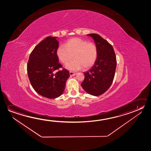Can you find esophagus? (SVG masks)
<instances>
[{
    "label": "esophagus",
    "mask_w": 151,
    "mask_h": 151,
    "mask_svg": "<svg viewBox=\"0 0 151 151\" xmlns=\"http://www.w3.org/2000/svg\"><path fill=\"white\" fill-rule=\"evenodd\" d=\"M70 75L71 76H74L76 74V73H75V72H72V71H70L69 72Z\"/></svg>",
    "instance_id": "1"
}]
</instances>
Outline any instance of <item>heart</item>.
<instances>
[{
	"label": "heart",
	"instance_id": "1",
	"mask_svg": "<svg viewBox=\"0 0 151 151\" xmlns=\"http://www.w3.org/2000/svg\"><path fill=\"white\" fill-rule=\"evenodd\" d=\"M57 55L63 65H67L73 58L74 60L68 65V69L77 71L83 67L88 69L93 65L98 55L95 43L79 38L68 40L64 45L58 47Z\"/></svg>",
	"mask_w": 151,
	"mask_h": 151
}]
</instances>
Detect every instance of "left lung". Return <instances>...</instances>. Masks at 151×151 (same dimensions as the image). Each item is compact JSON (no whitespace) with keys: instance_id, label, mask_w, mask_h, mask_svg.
Wrapping results in <instances>:
<instances>
[{"instance_id":"obj_1","label":"left lung","mask_w":151,"mask_h":151,"mask_svg":"<svg viewBox=\"0 0 151 151\" xmlns=\"http://www.w3.org/2000/svg\"><path fill=\"white\" fill-rule=\"evenodd\" d=\"M88 35L93 39L98 55L92 68L84 73V79L81 86L87 93L98 96L105 93L112 84L116 67V56L112 45L100 35Z\"/></svg>"}]
</instances>
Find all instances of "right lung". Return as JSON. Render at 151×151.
I'll return each mask as SVG.
<instances>
[{
	"label": "right lung",
	"instance_id": "obj_1",
	"mask_svg": "<svg viewBox=\"0 0 151 151\" xmlns=\"http://www.w3.org/2000/svg\"><path fill=\"white\" fill-rule=\"evenodd\" d=\"M56 37H47L32 51L27 64V73L34 90L42 96L55 99L62 94L70 77L68 70L59 63Z\"/></svg>",
	"mask_w": 151,
	"mask_h": 151
}]
</instances>
